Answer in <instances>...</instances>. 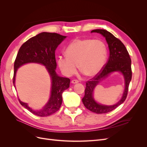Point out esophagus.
I'll return each mask as SVG.
<instances>
[{
	"instance_id": "obj_1",
	"label": "esophagus",
	"mask_w": 147,
	"mask_h": 147,
	"mask_svg": "<svg viewBox=\"0 0 147 147\" xmlns=\"http://www.w3.org/2000/svg\"><path fill=\"white\" fill-rule=\"evenodd\" d=\"M77 83H78V81L77 80H73L72 81V83H73V84H75Z\"/></svg>"
}]
</instances>
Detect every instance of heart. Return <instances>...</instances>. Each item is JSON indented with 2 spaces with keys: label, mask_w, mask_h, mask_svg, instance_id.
I'll use <instances>...</instances> for the list:
<instances>
[{
  "label": "heart",
  "mask_w": 147,
  "mask_h": 147,
  "mask_svg": "<svg viewBox=\"0 0 147 147\" xmlns=\"http://www.w3.org/2000/svg\"><path fill=\"white\" fill-rule=\"evenodd\" d=\"M65 56H59L57 63L65 76L70 77L80 70L88 77L99 74L105 64L107 50L100 40L75 39L65 49Z\"/></svg>",
  "instance_id": "1"
}]
</instances>
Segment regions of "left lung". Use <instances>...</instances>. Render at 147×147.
<instances>
[{
    "mask_svg": "<svg viewBox=\"0 0 147 147\" xmlns=\"http://www.w3.org/2000/svg\"><path fill=\"white\" fill-rule=\"evenodd\" d=\"M91 32L100 34L105 38L109 48L110 56L107 63L100 72L86 83L84 96L82 99V102L85 107L92 112L98 114L106 113L118 107L126 99L129 85L132 78L131 59L124 44L112 34L104 29H94ZM114 71L121 72L125 78V88L122 99L113 106H105L97 103L93 97L94 88L111 73Z\"/></svg>",
    "mask_w": 147,
    "mask_h": 147,
    "instance_id": "obj_1",
    "label": "left lung"
}]
</instances>
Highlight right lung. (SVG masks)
Instances as JSON below:
<instances>
[{
  "instance_id": "add662e5",
  "label": "right lung",
  "mask_w": 147,
  "mask_h": 147,
  "mask_svg": "<svg viewBox=\"0 0 147 147\" xmlns=\"http://www.w3.org/2000/svg\"><path fill=\"white\" fill-rule=\"evenodd\" d=\"M57 33L42 32L29 38L20 47L14 63V75L13 83L15 85L17 70L28 63H37L45 66L51 80L50 97L46 105L40 110H35L27 103L19 99L21 105L38 117H47L56 112L62 104V94L69 88L70 79L59 77L56 72V62L55 50L66 38Z\"/></svg>"
}]
</instances>
